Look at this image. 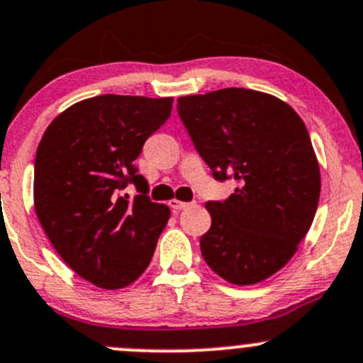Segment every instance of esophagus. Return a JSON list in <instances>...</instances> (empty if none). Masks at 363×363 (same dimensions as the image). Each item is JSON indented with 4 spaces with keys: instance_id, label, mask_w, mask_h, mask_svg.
<instances>
[{
    "instance_id": "esophagus-1",
    "label": "esophagus",
    "mask_w": 363,
    "mask_h": 363,
    "mask_svg": "<svg viewBox=\"0 0 363 363\" xmlns=\"http://www.w3.org/2000/svg\"><path fill=\"white\" fill-rule=\"evenodd\" d=\"M169 205H170L172 211L179 212V211H184V208H188L191 203H186V201H179V200H172Z\"/></svg>"
}]
</instances>
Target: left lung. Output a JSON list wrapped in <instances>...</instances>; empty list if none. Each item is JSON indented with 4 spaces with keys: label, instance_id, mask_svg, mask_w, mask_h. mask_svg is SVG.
Listing matches in <instances>:
<instances>
[{
    "label": "left lung",
    "instance_id": "left-lung-1",
    "mask_svg": "<svg viewBox=\"0 0 363 363\" xmlns=\"http://www.w3.org/2000/svg\"><path fill=\"white\" fill-rule=\"evenodd\" d=\"M177 113L213 179L238 184L224 201L205 203V262L230 284L266 280L296 254L318 205L320 169L303 120L249 89L179 97Z\"/></svg>",
    "mask_w": 363,
    "mask_h": 363
}]
</instances>
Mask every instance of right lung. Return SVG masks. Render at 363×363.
<instances>
[{"mask_svg":"<svg viewBox=\"0 0 363 363\" xmlns=\"http://www.w3.org/2000/svg\"><path fill=\"white\" fill-rule=\"evenodd\" d=\"M174 99L99 95L48 125L34 160V208L53 249L101 289L130 285L150 266L169 207L147 196L135 167ZM133 184V201L121 191Z\"/></svg>","mask_w":363,"mask_h":363,"instance_id":"1","label":"right lung"}]
</instances>
